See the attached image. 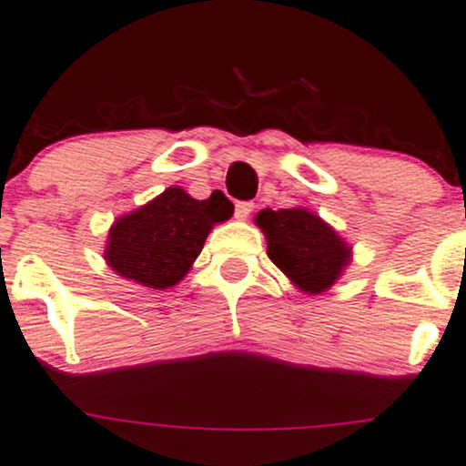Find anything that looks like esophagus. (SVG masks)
<instances>
[{"mask_svg": "<svg viewBox=\"0 0 466 466\" xmlns=\"http://www.w3.org/2000/svg\"><path fill=\"white\" fill-rule=\"evenodd\" d=\"M253 208H255L253 202H238V205H235V218L247 219L250 213H253Z\"/></svg>", "mask_w": 466, "mask_h": 466, "instance_id": "obj_1", "label": "esophagus"}]
</instances>
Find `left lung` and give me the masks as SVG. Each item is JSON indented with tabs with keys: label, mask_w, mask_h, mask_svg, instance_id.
<instances>
[{
	"label": "left lung",
	"mask_w": 466,
	"mask_h": 466,
	"mask_svg": "<svg viewBox=\"0 0 466 466\" xmlns=\"http://www.w3.org/2000/svg\"><path fill=\"white\" fill-rule=\"evenodd\" d=\"M255 224L266 235L270 261L308 295L330 289L352 258V247L308 208H261Z\"/></svg>",
	"instance_id": "8db88e82"
}]
</instances>
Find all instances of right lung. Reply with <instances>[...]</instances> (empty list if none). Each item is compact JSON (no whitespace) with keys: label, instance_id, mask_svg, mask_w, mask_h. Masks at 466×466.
Returning <instances> with one entry per match:
<instances>
[{"label":"right lung","instance_id":"right-lung-1","mask_svg":"<svg viewBox=\"0 0 466 466\" xmlns=\"http://www.w3.org/2000/svg\"><path fill=\"white\" fill-rule=\"evenodd\" d=\"M231 216L233 205L219 193L196 200L180 187H169L112 224L106 261L125 279L156 290L171 289L189 273L213 224Z\"/></svg>","mask_w":466,"mask_h":466}]
</instances>
